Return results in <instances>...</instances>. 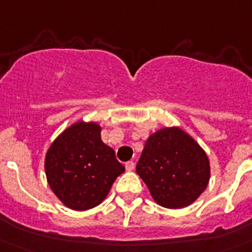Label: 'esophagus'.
<instances>
[{"label":"esophagus","mask_w":252,"mask_h":252,"mask_svg":"<svg viewBox=\"0 0 252 252\" xmlns=\"http://www.w3.org/2000/svg\"><path fill=\"white\" fill-rule=\"evenodd\" d=\"M125 167H126V170H127V171H132V170L135 168V163L132 161H128L125 163Z\"/></svg>","instance_id":"1"}]
</instances>
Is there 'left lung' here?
I'll return each mask as SVG.
<instances>
[{"instance_id": "1", "label": "left lung", "mask_w": 252, "mask_h": 252, "mask_svg": "<svg viewBox=\"0 0 252 252\" xmlns=\"http://www.w3.org/2000/svg\"><path fill=\"white\" fill-rule=\"evenodd\" d=\"M156 202L183 209L201 196L209 184V157L194 139L179 127L149 135L136 165Z\"/></svg>"}]
</instances>
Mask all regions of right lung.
<instances>
[{"label": "right lung", "mask_w": 252, "mask_h": 252, "mask_svg": "<svg viewBox=\"0 0 252 252\" xmlns=\"http://www.w3.org/2000/svg\"><path fill=\"white\" fill-rule=\"evenodd\" d=\"M100 132L95 122L78 121L65 128L46 153L47 183L72 210L85 211L100 205L125 171L113 149L103 143Z\"/></svg>", "instance_id": "1"}]
</instances>
